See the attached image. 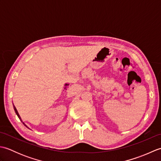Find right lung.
<instances>
[{
    "mask_svg": "<svg viewBox=\"0 0 161 161\" xmlns=\"http://www.w3.org/2000/svg\"><path fill=\"white\" fill-rule=\"evenodd\" d=\"M14 111H15V113H16V114L17 115V116H18V117H19V118L20 119V120H21V118H20V115H19V113H18V111H17V110H16V107H14ZM22 121V120H21ZM23 124L24 125H25V126H26V127H28V126H26V125L25 124V123H24V122H23Z\"/></svg>",
    "mask_w": 161,
    "mask_h": 161,
    "instance_id": "obj_1",
    "label": "right lung"
}]
</instances>
